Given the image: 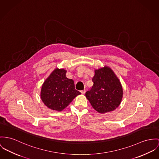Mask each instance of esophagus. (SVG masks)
<instances>
[{"instance_id": "1", "label": "esophagus", "mask_w": 159, "mask_h": 159, "mask_svg": "<svg viewBox=\"0 0 159 159\" xmlns=\"http://www.w3.org/2000/svg\"><path fill=\"white\" fill-rule=\"evenodd\" d=\"M80 92H81V93H82V94H85V92H86L85 89H84V90H82V91H80Z\"/></svg>"}]
</instances>
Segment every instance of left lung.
Listing matches in <instances>:
<instances>
[{
    "mask_svg": "<svg viewBox=\"0 0 159 159\" xmlns=\"http://www.w3.org/2000/svg\"><path fill=\"white\" fill-rule=\"evenodd\" d=\"M94 85L86 93L93 108L100 114L116 110L122 100L123 88L117 75L108 66L94 70Z\"/></svg>",
    "mask_w": 159,
    "mask_h": 159,
    "instance_id": "1",
    "label": "left lung"
}]
</instances>
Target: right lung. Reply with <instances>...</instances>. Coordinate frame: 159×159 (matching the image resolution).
Segmentation results:
<instances>
[{
    "label": "right lung",
    "mask_w": 159,
    "mask_h": 159,
    "mask_svg": "<svg viewBox=\"0 0 159 159\" xmlns=\"http://www.w3.org/2000/svg\"><path fill=\"white\" fill-rule=\"evenodd\" d=\"M66 71L63 68H56L42 86L41 100L51 110L61 111L81 94L75 89L73 80L66 77Z\"/></svg>",
    "instance_id": "1"
}]
</instances>
